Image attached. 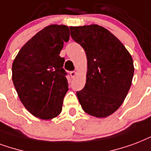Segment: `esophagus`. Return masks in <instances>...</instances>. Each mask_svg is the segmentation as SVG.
Wrapping results in <instances>:
<instances>
[{"label": "esophagus", "mask_w": 151, "mask_h": 151, "mask_svg": "<svg viewBox=\"0 0 151 151\" xmlns=\"http://www.w3.org/2000/svg\"><path fill=\"white\" fill-rule=\"evenodd\" d=\"M76 74H77V72H76V71H70V75L71 78H74L76 76Z\"/></svg>", "instance_id": "34e87169"}]
</instances>
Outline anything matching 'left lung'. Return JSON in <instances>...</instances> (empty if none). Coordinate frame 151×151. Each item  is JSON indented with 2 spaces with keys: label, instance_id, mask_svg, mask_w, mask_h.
I'll return each instance as SVG.
<instances>
[{
  "label": "left lung",
  "instance_id": "8db88e82",
  "mask_svg": "<svg viewBox=\"0 0 151 151\" xmlns=\"http://www.w3.org/2000/svg\"><path fill=\"white\" fill-rule=\"evenodd\" d=\"M70 35L86 51L88 63L86 86L77 92L81 108L103 118L124 102L134 74L133 60L123 43L96 24L70 27Z\"/></svg>",
  "mask_w": 151,
  "mask_h": 151
}]
</instances>
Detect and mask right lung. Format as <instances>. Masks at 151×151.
I'll use <instances>...</instances> for the list:
<instances>
[{
    "label": "right lung",
    "instance_id": "1",
    "mask_svg": "<svg viewBox=\"0 0 151 151\" xmlns=\"http://www.w3.org/2000/svg\"><path fill=\"white\" fill-rule=\"evenodd\" d=\"M69 39L67 26H47L20 49L12 63V81L20 101L40 119H53L62 111L69 84L65 58L59 54Z\"/></svg>",
    "mask_w": 151,
    "mask_h": 151
}]
</instances>
